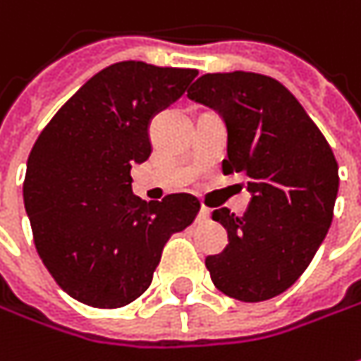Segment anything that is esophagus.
<instances>
[{
	"label": "esophagus",
	"mask_w": 361,
	"mask_h": 361,
	"mask_svg": "<svg viewBox=\"0 0 361 361\" xmlns=\"http://www.w3.org/2000/svg\"><path fill=\"white\" fill-rule=\"evenodd\" d=\"M209 216H212V214H209V209H207V207H202L197 219H200V221H209Z\"/></svg>",
	"instance_id": "esophagus-1"
}]
</instances>
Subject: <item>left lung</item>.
Instances as JSON below:
<instances>
[{"label": "left lung", "instance_id": "8db88e82", "mask_svg": "<svg viewBox=\"0 0 361 361\" xmlns=\"http://www.w3.org/2000/svg\"><path fill=\"white\" fill-rule=\"evenodd\" d=\"M188 97L216 109L228 128L224 173H245L252 202L243 216L228 207L212 218L228 245L207 255L219 292L240 302L283 293L305 271L334 218L340 176L334 152L292 92L250 71L205 73Z\"/></svg>", "mask_w": 361, "mask_h": 361}]
</instances>
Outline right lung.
Masks as SVG:
<instances>
[{
    "label": "right lung",
    "instance_id": "obj_1",
    "mask_svg": "<svg viewBox=\"0 0 361 361\" xmlns=\"http://www.w3.org/2000/svg\"><path fill=\"white\" fill-rule=\"evenodd\" d=\"M197 69L119 61L61 106L27 157L23 204L35 250L57 286L94 307H121L152 283L161 252L200 202L169 193L145 204L130 169L152 154L157 111L180 99Z\"/></svg>",
    "mask_w": 361,
    "mask_h": 361
}]
</instances>
